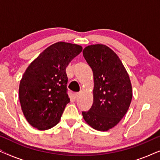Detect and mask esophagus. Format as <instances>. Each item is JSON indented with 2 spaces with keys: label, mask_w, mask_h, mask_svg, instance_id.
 Wrapping results in <instances>:
<instances>
[{
  "label": "esophagus",
  "mask_w": 160,
  "mask_h": 160,
  "mask_svg": "<svg viewBox=\"0 0 160 160\" xmlns=\"http://www.w3.org/2000/svg\"><path fill=\"white\" fill-rule=\"evenodd\" d=\"M79 95H80L79 93H78V92H76L75 94H74V98H75L76 99H78V97H79Z\"/></svg>",
  "instance_id": "esophagus-1"
}]
</instances>
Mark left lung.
Segmentation results:
<instances>
[{"label": "left lung", "mask_w": 160, "mask_h": 160, "mask_svg": "<svg viewBox=\"0 0 160 160\" xmlns=\"http://www.w3.org/2000/svg\"><path fill=\"white\" fill-rule=\"evenodd\" d=\"M83 55L93 72V104L84 119L99 131L117 125L126 114L132 97L130 79L117 54L103 44L87 46Z\"/></svg>", "instance_id": "obj_1"}]
</instances>
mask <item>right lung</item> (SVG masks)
<instances>
[{
    "label": "right lung",
    "instance_id": "1",
    "mask_svg": "<svg viewBox=\"0 0 160 160\" xmlns=\"http://www.w3.org/2000/svg\"><path fill=\"white\" fill-rule=\"evenodd\" d=\"M82 51L80 45L55 43L26 69L19 84V98L24 116L33 128L46 130L59 123L70 102L65 70Z\"/></svg>",
    "mask_w": 160,
    "mask_h": 160
}]
</instances>
